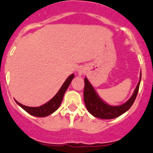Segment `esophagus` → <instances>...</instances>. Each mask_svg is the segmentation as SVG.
Returning <instances> with one entry per match:
<instances>
[{
  "instance_id": "1",
  "label": "esophagus",
  "mask_w": 153,
  "mask_h": 153,
  "mask_svg": "<svg viewBox=\"0 0 153 153\" xmlns=\"http://www.w3.org/2000/svg\"><path fill=\"white\" fill-rule=\"evenodd\" d=\"M78 73L79 75H82L84 73H85V70H84V68H80V69L78 70Z\"/></svg>"
}]
</instances>
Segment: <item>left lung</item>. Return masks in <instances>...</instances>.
<instances>
[{
    "label": "left lung",
    "instance_id": "1",
    "mask_svg": "<svg viewBox=\"0 0 153 153\" xmlns=\"http://www.w3.org/2000/svg\"><path fill=\"white\" fill-rule=\"evenodd\" d=\"M140 80H141V73H140V80H139L130 99L128 100L127 102L122 105H119V106H111L108 103H105L99 97L91 82L88 81L87 78H85L84 79L85 88H84L83 98L87 110L91 114L99 119H112L119 117L129 110L133 103L134 102V100L136 99L138 93L139 88H140Z\"/></svg>",
    "mask_w": 153,
    "mask_h": 153
}]
</instances>
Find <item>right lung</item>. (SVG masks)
I'll list each match as a JSON object with an SVG mask.
<instances>
[{
    "label": "right lung",
    "instance_id": "1",
    "mask_svg": "<svg viewBox=\"0 0 153 153\" xmlns=\"http://www.w3.org/2000/svg\"><path fill=\"white\" fill-rule=\"evenodd\" d=\"M75 75L71 74L66 79L65 81L64 82V83L62 84V85L61 86L58 92L56 94L55 96L52 98L50 101H49L48 102L43 104L42 106H40L38 107H30L27 106H24V105L22 104L17 101H16V102L17 103V104L19 105L24 110H25L26 112L29 114L34 116V117H47V116L52 114V113H54L57 108H59L60 106L61 103H62L63 96H64L65 93L68 89V86L70 85L71 82L73 78H74Z\"/></svg>",
    "mask_w": 153,
    "mask_h": 153
}]
</instances>
